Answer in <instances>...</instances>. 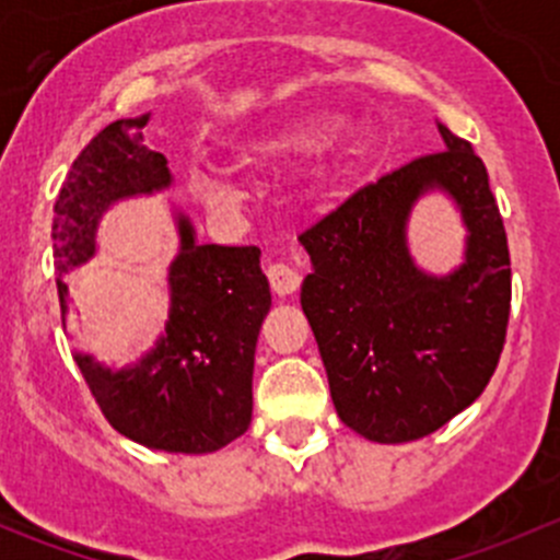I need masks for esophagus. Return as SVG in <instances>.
<instances>
[{
	"label": "esophagus",
	"mask_w": 560,
	"mask_h": 560,
	"mask_svg": "<svg viewBox=\"0 0 560 560\" xmlns=\"http://www.w3.org/2000/svg\"><path fill=\"white\" fill-rule=\"evenodd\" d=\"M268 279H270V290H273L279 298L292 295V292L301 287V273H298L295 268H290V265H284V262L270 265Z\"/></svg>",
	"instance_id": "esophagus-1"
}]
</instances>
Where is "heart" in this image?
Here are the masks:
<instances>
[{"label":"heart","mask_w":560,"mask_h":560,"mask_svg":"<svg viewBox=\"0 0 560 560\" xmlns=\"http://www.w3.org/2000/svg\"><path fill=\"white\" fill-rule=\"evenodd\" d=\"M322 135H325V121H319V118H298V121L281 124V127H273L259 135V138H254L244 149V160L268 162L290 154H301V151L319 143ZM338 175H341L338 160H322L306 175L308 200H325L332 191V186H336ZM189 189L208 211H230L241 200V186L228 173H191Z\"/></svg>","instance_id":"heart-1"}]
</instances>
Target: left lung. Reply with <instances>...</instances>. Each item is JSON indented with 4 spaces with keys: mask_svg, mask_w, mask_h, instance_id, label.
<instances>
[{
    "mask_svg": "<svg viewBox=\"0 0 560 560\" xmlns=\"http://www.w3.org/2000/svg\"><path fill=\"white\" fill-rule=\"evenodd\" d=\"M444 151L420 156L301 235L312 259L301 306L312 325L343 425L380 444L415 442L447 425L488 387L510 322L504 222L471 143L436 124ZM456 202L464 262L431 275L408 248L422 196Z\"/></svg>",
    "mask_w": 560,
    "mask_h": 560,
    "instance_id": "obj_1",
    "label": "left lung"
}]
</instances>
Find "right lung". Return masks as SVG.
Returning a JSON list of instances; mask_svg holds the SVG:
<instances>
[{
  "mask_svg": "<svg viewBox=\"0 0 560 560\" xmlns=\"http://www.w3.org/2000/svg\"><path fill=\"white\" fill-rule=\"evenodd\" d=\"M151 113L118 118L81 151L54 206V257L61 322L65 276L97 254L100 222L116 202L173 186L165 154L143 143ZM178 252L167 265L165 327L149 352L124 369L75 349V363L100 409L121 436L149 450L217 453L252 422V374L259 327L270 312L268 276L257 246L197 244L175 211Z\"/></svg>",
  "mask_w": 560,
  "mask_h": 560,
  "instance_id": "obj_1",
  "label": "right lung"
}]
</instances>
